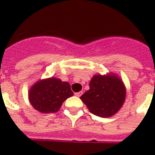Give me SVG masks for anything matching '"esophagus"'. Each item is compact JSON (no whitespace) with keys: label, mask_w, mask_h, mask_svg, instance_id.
Returning <instances> with one entry per match:
<instances>
[{"label":"esophagus","mask_w":155,"mask_h":155,"mask_svg":"<svg viewBox=\"0 0 155 155\" xmlns=\"http://www.w3.org/2000/svg\"><path fill=\"white\" fill-rule=\"evenodd\" d=\"M82 94H83V91H79V92L75 93L74 94H75V96H77V97H80Z\"/></svg>","instance_id":"obj_1"}]
</instances>
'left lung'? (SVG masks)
Listing matches in <instances>:
<instances>
[{"mask_svg":"<svg viewBox=\"0 0 155 155\" xmlns=\"http://www.w3.org/2000/svg\"><path fill=\"white\" fill-rule=\"evenodd\" d=\"M89 87L80 98L95 116L110 117L121 109L125 102L126 87L116 74L94 75Z\"/></svg>","mask_w":155,"mask_h":155,"instance_id":"8db88e82","label":"left lung"}]
</instances>
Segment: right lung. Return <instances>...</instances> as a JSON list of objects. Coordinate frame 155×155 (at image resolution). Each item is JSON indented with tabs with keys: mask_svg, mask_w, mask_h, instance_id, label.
Returning <instances> with one entry per match:
<instances>
[{
	"mask_svg": "<svg viewBox=\"0 0 155 155\" xmlns=\"http://www.w3.org/2000/svg\"><path fill=\"white\" fill-rule=\"evenodd\" d=\"M74 93L68 82L56 78L42 79L35 82L28 91V99L35 110L42 113H56L63 102Z\"/></svg>",
	"mask_w": 155,
	"mask_h": 155,
	"instance_id": "right-lung-1",
	"label": "right lung"
}]
</instances>
